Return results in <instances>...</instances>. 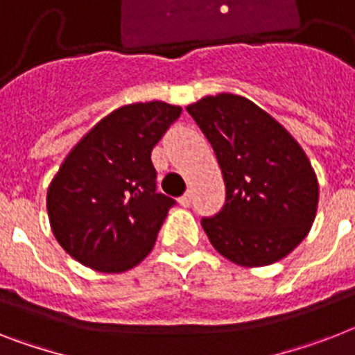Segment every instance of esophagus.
<instances>
[{
	"mask_svg": "<svg viewBox=\"0 0 355 355\" xmlns=\"http://www.w3.org/2000/svg\"><path fill=\"white\" fill-rule=\"evenodd\" d=\"M178 202H180V205H182V207H189V205H191V191L184 193V195L178 198Z\"/></svg>",
	"mask_w": 355,
	"mask_h": 355,
	"instance_id": "34e87169",
	"label": "esophagus"
}]
</instances>
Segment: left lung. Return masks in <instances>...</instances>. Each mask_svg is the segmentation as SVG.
<instances>
[{"label":"left lung","instance_id":"1","mask_svg":"<svg viewBox=\"0 0 355 355\" xmlns=\"http://www.w3.org/2000/svg\"><path fill=\"white\" fill-rule=\"evenodd\" d=\"M186 110L213 146L225 182L222 211L202 218L211 245L243 267L285 258L311 231L320 198L302 146L242 95H207Z\"/></svg>","mask_w":355,"mask_h":355}]
</instances>
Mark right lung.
I'll return each instance as SVG.
<instances>
[{"mask_svg": "<svg viewBox=\"0 0 355 355\" xmlns=\"http://www.w3.org/2000/svg\"><path fill=\"white\" fill-rule=\"evenodd\" d=\"M182 113L151 101L113 110L71 148L50 182L46 211L59 245L101 272H124L155 245L175 200L157 193L151 150Z\"/></svg>", "mask_w": 355, "mask_h": 355, "instance_id": "obj_1", "label": "right lung"}]
</instances>
